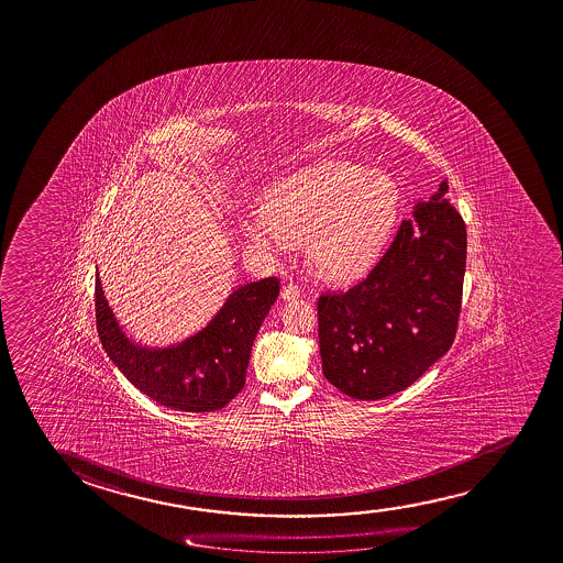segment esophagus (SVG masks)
<instances>
[{
	"mask_svg": "<svg viewBox=\"0 0 563 563\" xmlns=\"http://www.w3.org/2000/svg\"><path fill=\"white\" fill-rule=\"evenodd\" d=\"M280 296H283L285 300H296V298H300V288L290 283V285L283 286V292H280Z\"/></svg>",
	"mask_w": 563,
	"mask_h": 563,
	"instance_id": "esophagus-1",
	"label": "esophagus"
}]
</instances>
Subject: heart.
I'll return each mask as SVG.
<instances>
[{
  "label": "heart",
  "mask_w": 563,
  "mask_h": 563,
  "mask_svg": "<svg viewBox=\"0 0 563 563\" xmlns=\"http://www.w3.org/2000/svg\"><path fill=\"white\" fill-rule=\"evenodd\" d=\"M400 188L380 170L328 161L286 176L261 198L251 238L268 247L305 245L318 277L350 280L367 273L397 220Z\"/></svg>",
  "instance_id": "obj_1"
}]
</instances>
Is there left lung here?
<instances>
[{
	"mask_svg": "<svg viewBox=\"0 0 563 563\" xmlns=\"http://www.w3.org/2000/svg\"><path fill=\"white\" fill-rule=\"evenodd\" d=\"M448 180L416 203L369 275L318 298L322 371L357 400L410 387L452 347L460 322L467 231Z\"/></svg>",
	"mask_w": 563,
	"mask_h": 563,
	"instance_id": "left-lung-1",
	"label": "left lung"
}]
</instances>
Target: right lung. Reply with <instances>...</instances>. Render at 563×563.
Instances as JSON below:
<instances>
[{
	"instance_id": "right-lung-1",
	"label": "right lung",
	"mask_w": 563,
	"mask_h": 563,
	"mask_svg": "<svg viewBox=\"0 0 563 563\" xmlns=\"http://www.w3.org/2000/svg\"><path fill=\"white\" fill-rule=\"evenodd\" d=\"M278 285L268 277L240 286L202 332L175 347L147 350L123 335L96 277V328L110 360L143 395L180 412H213L245 387L251 347Z\"/></svg>"
}]
</instances>
